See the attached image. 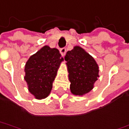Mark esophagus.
Wrapping results in <instances>:
<instances>
[{"label": "esophagus", "mask_w": 129, "mask_h": 129, "mask_svg": "<svg viewBox=\"0 0 129 129\" xmlns=\"http://www.w3.org/2000/svg\"><path fill=\"white\" fill-rule=\"evenodd\" d=\"M59 52H60V53L61 54L64 56L65 53H66V48H64V47H63V48H61L60 50H59Z\"/></svg>", "instance_id": "esophagus-1"}]
</instances>
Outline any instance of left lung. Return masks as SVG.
Here are the masks:
<instances>
[{
    "instance_id": "1",
    "label": "left lung",
    "mask_w": 129,
    "mask_h": 129,
    "mask_svg": "<svg viewBox=\"0 0 129 129\" xmlns=\"http://www.w3.org/2000/svg\"><path fill=\"white\" fill-rule=\"evenodd\" d=\"M67 61L70 91L75 95L89 92L99 77V66L95 59L83 48L75 46L64 57Z\"/></svg>"
}]
</instances>
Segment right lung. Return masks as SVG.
Returning a JSON list of instances; mask_svg holds the SVG:
<instances>
[{"label":"right lung","mask_w":129,"mask_h":129,"mask_svg":"<svg viewBox=\"0 0 129 129\" xmlns=\"http://www.w3.org/2000/svg\"><path fill=\"white\" fill-rule=\"evenodd\" d=\"M64 59L59 51L45 45L30 56L25 66L24 77L28 90L35 97L42 99L50 94L52 83Z\"/></svg>","instance_id":"add662e5"}]
</instances>
